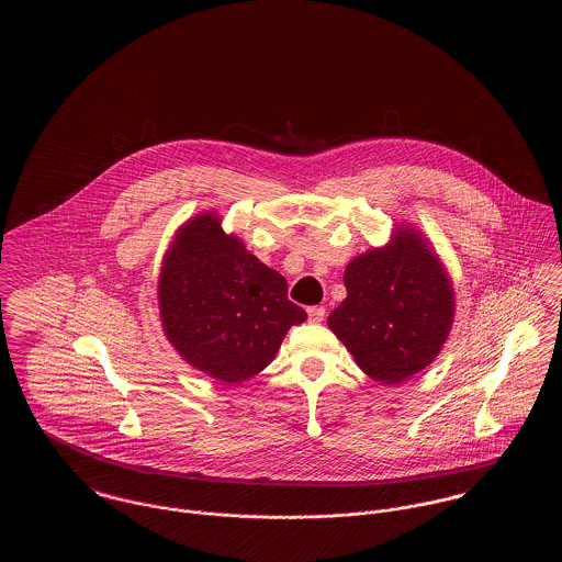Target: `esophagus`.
I'll return each mask as SVG.
<instances>
[{"label": "esophagus", "mask_w": 562, "mask_h": 562, "mask_svg": "<svg viewBox=\"0 0 562 562\" xmlns=\"http://www.w3.org/2000/svg\"><path fill=\"white\" fill-rule=\"evenodd\" d=\"M324 314H326V310H324L322 305H314V307H310V310H307L310 322H316V324L324 321Z\"/></svg>", "instance_id": "obj_1"}]
</instances>
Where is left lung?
<instances>
[{"label":"left lung","mask_w":562,"mask_h":562,"mask_svg":"<svg viewBox=\"0 0 562 562\" xmlns=\"http://www.w3.org/2000/svg\"><path fill=\"white\" fill-rule=\"evenodd\" d=\"M348 296L330 330L374 381L394 385L438 356L453 322V289L438 257L411 229L356 257L344 276Z\"/></svg>","instance_id":"left-lung-1"}]
</instances>
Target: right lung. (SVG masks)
Instances as JSON below:
<instances>
[{"mask_svg":"<svg viewBox=\"0 0 562 562\" xmlns=\"http://www.w3.org/2000/svg\"><path fill=\"white\" fill-rule=\"evenodd\" d=\"M218 223L213 213L200 214L168 248L158 286L161 324L191 367L240 383L268 367L307 314L289 301L286 280Z\"/></svg>","mask_w":562,"mask_h":562,"instance_id":"add662e5","label":"right lung"}]
</instances>
